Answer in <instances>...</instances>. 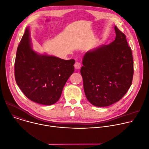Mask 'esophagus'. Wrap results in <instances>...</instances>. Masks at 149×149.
<instances>
[{
  "label": "esophagus",
  "mask_w": 149,
  "mask_h": 149,
  "mask_svg": "<svg viewBox=\"0 0 149 149\" xmlns=\"http://www.w3.org/2000/svg\"><path fill=\"white\" fill-rule=\"evenodd\" d=\"M74 67L77 70H79L81 68V63L78 62H76L74 64Z\"/></svg>",
  "instance_id": "1"
}]
</instances>
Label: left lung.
<instances>
[{"label": "left lung", "instance_id": "1", "mask_svg": "<svg viewBox=\"0 0 149 149\" xmlns=\"http://www.w3.org/2000/svg\"><path fill=\"white\" fill-rule=\"evenodd\" d=\"M116 37L84 55L81 68L85 94L96 107H107L118 101L130 87L133 59L125 35L116 26Z\"/></svg>", "mask_w": 149, "mask_h": 149}]
</instances>
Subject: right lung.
Returning a JSON list of instances; mask_svg holds the SVG:
<instances>
[{
    "mask_svg": "<svg viewBox=\"0 0 149 149\" xmlns=\"http://www.w3.org/2000/svg\"><path fill=\"white\" fill-rule=\"evenodd\" d=\"M74 59L64 60L35 52L28 26L17 49L16 82L30 100L42 105H52L59 100L63 87L74 72Z\"/></svg>",
    "mask_w": 149,
    "mask_h": 149,
    "instance_id": "add662e5",
    "label": "right lung"
}]
</instances>
